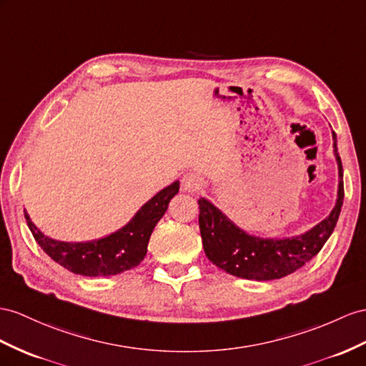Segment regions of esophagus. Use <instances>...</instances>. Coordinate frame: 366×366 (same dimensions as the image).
<instances>
[{"mask_svg": "<svg viewBox=\"0 0 366 366\" xmlns=\"http://www.w3.org/2000/svg\"><path fill=\"white\" fill-rule=\"evenodd\" d=\"M204 181L199 174L189 173L182 177V190L189 193H196L202 189Z\"/></svg>", "mask_w": 366, "mask_h": 366, "instance_id": "obj_1", "label": "esophagus"}]
</instances>
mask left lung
Segmentation results:
<instances>
[{
  "label": "left lung",
  "mask_w": 366,
  "mask_h": 366,
  "mask_svg": "<svg viewBox=\"0 0 366 366\" xmlns=\"http://www.w3.org/2000/svg\"><path fill=\"white\" fill-rule=\"evenodd\" d=\"M334 156L339 168V187L334 209L327 217L302 235L261 238L250 235L229 219L217 205L201 198L199 229L207 258L224 272L246 280L269 281L283 278L312 259L331 237L343 205V168L332 131Z\"/></svg>",
  "instance_id": "left-lung-1"
}]
</instances>
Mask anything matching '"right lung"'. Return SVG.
Wrapping results in <instances>:
<instances>
[{
    "instance_id": "obj_1",
    "label": "right lung",
    "mask_w": 366,
    "mask_h": 366,
    "mask_svg": "<svg viewBox=\"0 0 366 366\" xmlns=\"http://www.w3.org/2000/svg\"><path fill=\"white\" fill-rule=\"evenodd\" d=\"M177 192L179 181H174L148 199L124 227L91 241L68 242L49 238L35 226L26 209L24 218L35 241L55 263L83 277H111L140 264L147 255L153 229Z\"/></svg>"
}]
</instances>
